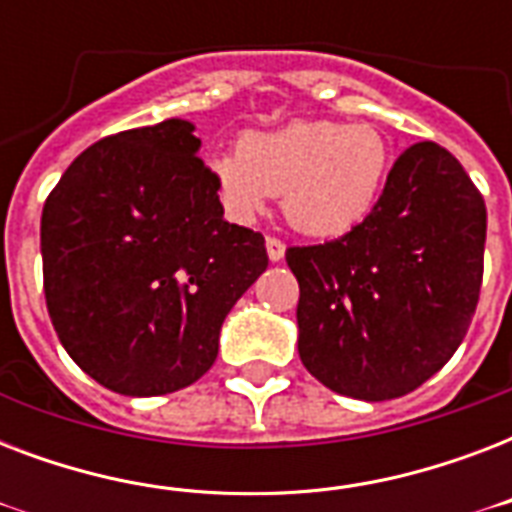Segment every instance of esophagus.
I'll list each match as a JSON object with an SVG mask.
<instances>
[{
	"instance_id": "1",
	"label": "esophagus",
	"mask_w": 512,
	"mask_h": 512,
	"mask_svg": "<svg viewBox=\"0 0 512 512\" xmlns=\"http://www.w3.org/2000/svg\"><path fill=\"white\" fill-rule=\"evenodd\" d=\"M265 249H268V257H271V263H279L281 257H284V252H287L284 241L276 239V236H268V239H265Z\"/></svg>"
}]
</instances>
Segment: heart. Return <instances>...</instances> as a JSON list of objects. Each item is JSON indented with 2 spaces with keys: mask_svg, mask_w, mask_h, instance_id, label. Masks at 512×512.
Segmentation results:
<instances>
[{
  "mask_svg": "<svg viewBox=\"0 0 512 512\" xmlns=\"http://www.w3.org/2000/svg\"><path fill=\"white\" fill-rule=\"evenodd\" d=\"M209 172L236 215H252L268 193H279L292 228L342 236L380 199L390 146L374 124L303 119L273 132H247L239 151L209 156Z\"/></svg>",
  "mask_w": 512,
  "mask_h": 512,
  "instance_id": "heart-1",
  "label": "heart"
}]
</instances>
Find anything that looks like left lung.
<instances>
[{"label":"left lung","instance_id":"8db88e82","mask_svg":"<svg viewBox=\"0 0 512 512\" xmlns=\"http://www.w3.org/2000/svg\"><path fill=\"white\" fill-rule=\"evenodd\" d=\"M484 244V196L462 164L430 140L406 148L364 223L287 249L305 369L361 401L420 388L468 332Z\"/></svg>","mask_w":512,"mask_h":512}]
</instances>
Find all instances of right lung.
Masks as SVG:
<instances>
[{
	"mask_svg": "<svg viewBox=\"0 0 512 512\" xmlns=\"http://www.w3.org/2000/svg\"><path fill=\"white\" fill-rule=\"evenodd\" d=\"M185 119L119 132L71 162L42 209L44 297L63 348L122 396H164L215 364L220 327L268 268L228 223Z\"/></svg>",
	"mask_w": 512,
	"mask_h": 512,
	"instance_id": "obj_1",
	"label": "right lung"
}]
</instances>
